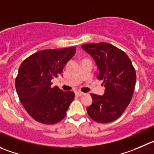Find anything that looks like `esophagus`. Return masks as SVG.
<instances>
[{
    "label": "esophagus",
    "mask_w": 154,
    "mask_h": 154,
    "mask_svg": "<svg viewBox=\"0 0 154 154\" xmlns=\"http://www.w3.org/2000/svg\"><path fill=\"white\" fill-rule=\"evenodd\" d=\"M75 95H76V96L80 97V96H82V95H85V93H84V92L77 91V92H76V93H75Z\"/></svg>",
    "instance_id": "obj_1"
}]
</instances>
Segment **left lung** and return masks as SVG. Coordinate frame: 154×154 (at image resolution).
I'll list each match as a JSON object with an SVG mask.
<instances>
[{"label":"left lung","mask_w":154,"mask_h":154,"mask_svg":"<svg viewBox=\"0 0 154 154\" xmlns=\"http://www.w3.org/2000/svg\"><path fill=\"white\" fill-rule=\"evenodd\" d=\"M97 66V79L103 80L104 94H91L93 103L87 108L91 119L100 123H108L119 118L129 104L134 93L136 72L126 54L106 43L82 45Z\"/></svg>","instance_id":"8db88e82"}]
</instances>
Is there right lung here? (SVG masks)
I'll use <instances>...</instances> for the list:
<instances>
[{
    "label": "right lung",
    "mask_w": 154,
    "mask_h": 154,
    "mask_svg": "<svg viewBox=\"0 0 154 154\" xmlns=\"http://www.w3.org/2000/svg\"><path fill=\"white\" fill-rule=\"evenodd\" d=\"M75 51V47L43 50L29 56L20 65L16 90L25 109L37 122L53 125L66 115L74 92L51 87V80L63 72Z\"/></svg>",
    "instance_id": "obj_1"
}]
</instances>
